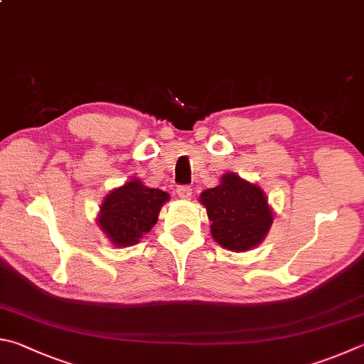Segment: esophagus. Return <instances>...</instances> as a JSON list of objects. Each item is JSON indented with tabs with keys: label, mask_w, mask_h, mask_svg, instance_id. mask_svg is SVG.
Masks as SVG:
<instances>
[{
	"label": "esophagus",
	"mask_w": 364,
	"mask_h": 364,
	"mask_svg": "<svg viewBox=\"0 0 364 364\" xmlns=\"http://www.w3.org/2000/svg\"><path fill=\"white\" fill-rule=\"evenodd\" d=\"M176 193L181 199H191V196H193V189H191V186H178Z\"/></svg>",
	"instance_id": "1"
}]
</instances>
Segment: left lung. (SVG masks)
Masks as SVG:
<instances>
[{
  "instance_id": "8db88e82",
  "label": "left lung",
  "mask_w": 364,
  "mask_h": 364,
  "mask_svg": "<svg viewBox=\"0 0 364 364\" xmlns=\"http://www.w3.org/2000/svg\"><path fill=\"white\" fill-rule=\"evenodd\" d=\"M200 203L207 208L213 239L230 251L259 245L274 221L264 191L230 171L216 188L203 191Z\"/></svg>"
}]
</instances>
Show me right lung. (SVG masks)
<instances>
[{
    "mask_svg": "<svg viewBox=\"0 0 364 364\" xmlns=\"http://www.w3.org/2000/svg\"><path fill=\"white\" fill-rule=\"evenodd\" d=\"M170 199L161 189L148 188L134 178L105 197L98 226L116 247H130L153 229L162 205Z\"/></svg>",
    "mask_w": 364,
    "mask_h": 364,
    "instance_id": "add662e5",
    "label": "right lung"
}]
</instances>
